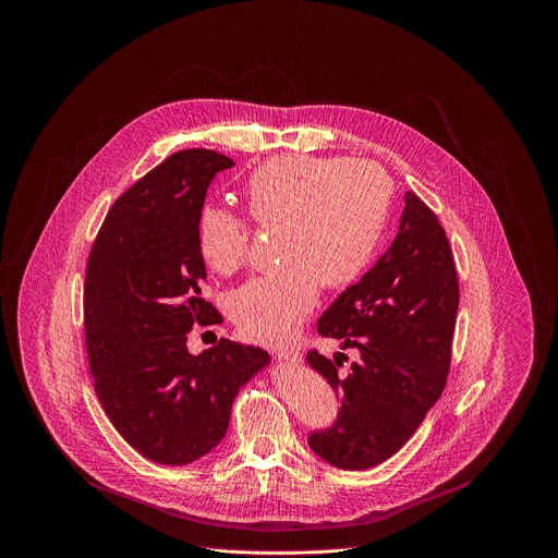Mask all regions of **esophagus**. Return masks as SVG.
<instances>
[{"mask_svg": "<svg viewBox=\"0 0 558 558\" xmlns=\"http://www.w3.org/2000/svg\"><path fill=\"white\" fill-rule=\"evenodd\" d=\"M276 355H278L280 362H287V364H298V362H302L300 351H293V349H278Z\"/></svg>", "mask_w": 558, "mask_h": 558, "instance_id": "obj_1", "label": "esophagus"}]
</instances>
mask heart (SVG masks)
I'll return each instance as SVG.
<instances>
[{"label": "heart", "mask_w": 558, "mask_h": 558, "mask_svg": "<svg viewBox=\"0 0 558 558\" xmlns=\"http://www.w3.org/2000/svg\"><path fill=\"white\" fill-rule=\"evenodd\" d=\"M247 211L274 229L271 271L238 287L229 313L258 342L289 340L317 300V284L347 287L373 260L386 227L392 185L362 158L280 154L258 166L243 187ZM203 263L235 274L250 256V225L220 205H207L196 222Z\"/></svg>", "instance_id": "obj_1"}]
</instances>
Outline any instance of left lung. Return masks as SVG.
<instances>
[{"instance_id": "8db88e82", "label": "left lung", "mask_w": 558, "mask_h": 558, "mask_svg": "<svg viewBox=\"0 0 558 558\" xmlns=\"http://www.w3.org/2000/svg\"><path fill=\"white\" fill-rule=\"evenodd\" d=\"M457 308L446 231L430 207L407 192L390 247L317 320L323 338L360 353L344 377L338 357L306 355L342 404L333 428L308 437L317 457L342 470H366L413 437L446 386Z\"/></svg>"}]
</instances>
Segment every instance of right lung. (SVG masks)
<instances>
[{
	"instance_id": "right-lung-1",
	"label": "right lung",
	"mask_w": 558,
	"mask_h": 558,
	"mask_svg": "<svg viewBox=\"0 0 558 558\" xmlns=\"http://www.w3.org/2000/svg\"><path fill=\"white\" fill-rule=\"evenodd\" d=\"M229 168L214 149L172 154L117 198L88 258L84 323L97 397L119 435L163 465L214 450L238 390L271 362L225 338L187 351L196 323H222L201 293L196 222L211 181Z\"/></svg>"
}]
</instances>
